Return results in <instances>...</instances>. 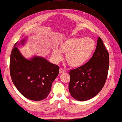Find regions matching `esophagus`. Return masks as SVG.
<instances>
[{
    "mask_svg": "<svg viewBox=\"0 0 122 122\" xmlns=\"http://www.w3.org/2000/svg\"><path fill=\"white\" fill-rule=\"evenodd\" d=\"M59 74H63V73L65 72V70H64V69L63 68H61L59 69Z\"/></svg>",
    "mask_w": 122,
    "mask_h": 122,
    "instance_id": "esophagus-1",
    "label": "esophagus"
}]
</instances>
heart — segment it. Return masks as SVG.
<instances>
[{"label":"heart","instance_id":"1","mask_svg":"<svg viewBox=\"0 0 122 122\" xmlns=\"http://www.w3.org/2000/svg\"><path fill=\"white\" fill-rule=\"evenodd\" d=\"M96 43L91 37H70L61 42L59 50L54 48L52 55L55 62L62 58L61 52L66 54L65 59L70 66L78 68L84 65L92 56Z\"/></svg>","mask_w":122,"mask_h":122}]
</instances>
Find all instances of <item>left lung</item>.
<instances>
[{
    "mask_svg": "<svg viewBox=\"0 0 122 122\" xmlns=\"http://www.w3.org/2000/svg\"><path fill=\"white\" fill-rule=\"evenodd\" d=\"M109 67V53L99 37L96 51L89 61L69 72L70 95L80 101H87L95 97L103 87Z\"/></svg>",
    "mask_w": 122,
    "mask_h": 122,
    "instance_id": "obj_1",
    "label": "left lung"
}]
</instances>
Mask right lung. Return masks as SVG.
<instances>
[{
	"instance_id": "right-lung-1",
	"label": "right lung",
	"mask_w": 122,
	"mask_h": 122,
	"mask_svg": "<svg viewBox=\"0 0 122 122\" xmlns=\"http://www.w3.org/2000/svg\"><path fill=\"white\" fill-rule=\"evenodd\" d=\"M27 37L15 43L10 55V72L14 85L26 98L41 101L49 94L59 68L41 56L35 55L27 59L18 46H23Z\"/></svg>"
}]
</instances>
